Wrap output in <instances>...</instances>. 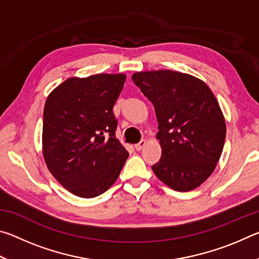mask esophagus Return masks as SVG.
<instances>
[{"label": "esophagus", "instance_id": "1", "mask_svg": "<svg viewBox=\"0 0 259 259\" xmlns=\"http://www.w3.org/2000/svg\"><path fill=\"white\" fill-rule=\"evenodd\" d=\"M146 144H147L146 140H145V139H143V140H140V142H139L138 144H136V145H135V148H136V150H137V151H142L143 148L146 146Z\"/></svg>", "mask_w": 259, "mask_h": 259}]
</instances>
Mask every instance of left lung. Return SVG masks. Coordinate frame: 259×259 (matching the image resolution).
Masks as SVG:
<instances>
[{
  "label": "left lung",
  "mask_w": 259,
  "mask_h": 259,
  "mask_svg": "<svg viewBox=\"0 0 259 259\" xmlns=\"http://www.w3.org/2000/svg\"><path fill=\"white\" fill-rule=\"evenodd\" d=\"M131 78L155 108L162 154L153 171L175 191L194 190L213 172L224 147L226 124L216 97L198 77L170 69Z\"/></svg>",
  "instance_id": "obj_1"
}]
</instances>
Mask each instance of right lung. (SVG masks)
Instances as JSON below:
<instances>
[{
	"mask_svg": "<svg viewBox=\"0 0 259 259\" xmlns=\"http://www.w3.org/2000/svg\"><path fill=\"white\" fill-rule=\"evenodd\" d=\"M124 74L71 77L48 96L43 156L49 171L80 198L103 194L119 177L129 153L116 139L113 107Z\"/></svg>",
	"mask_w": 259,
	"mask_h": 259,
	"instance_id": "right-lung-1",
	"label": "right lung"
}]
</instances>
